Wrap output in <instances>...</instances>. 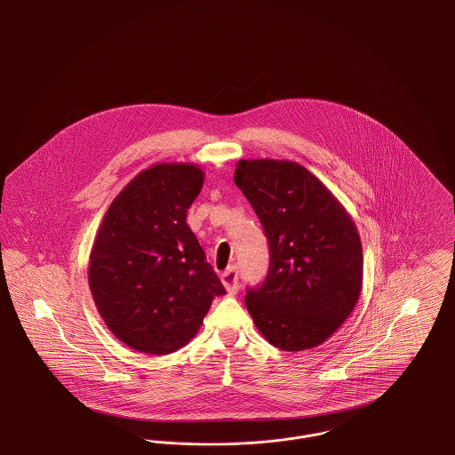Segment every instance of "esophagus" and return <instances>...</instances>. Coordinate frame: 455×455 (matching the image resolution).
Segmentation results:
<instances>
[{
  "mask_svg": "<svg viewBox=\"0 0 455 455\" xmlns=\"http://www.w3.org/2000/svg\"><path fill=\"white\" fill-rule=\"evenodd\" d=\"M221 283L225 286V290L230 293V295H235L238 290V275L237 269L232 266L228 267L223 275H221Z\"/></svg>",
  "mask_w": 455,
  "mask_h": 455,
  "instance_id": "esophagus-1",
  "label": "esophagus"
}]
</instances>
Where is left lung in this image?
Instances as JSON below:
<instances>
[{"label": "left lung", "mask_w": 455, "mask_h": 455, "mask_svg": "<svg viewBox=\"0 0 455 455\" xmlns=\"http://www.w3.org/2000/svg\"><path fill=\"white\" fill-rule=\"evenodd\" d=\"M238 189L269 242V271L245 295L262 338L284 351L321 347L349 317L363 283L358 228L324 182L291 160H238Z\"/></svg>", "instance_id": "8db88e82"}]
</instances>
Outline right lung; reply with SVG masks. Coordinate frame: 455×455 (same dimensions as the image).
I'll return each instance as SVG.
<instances>
[{
    "label": "right lung",
    "mask_w": 455,
    "mask_h": 455,
    "mask_svg": "<svg viewBox=\"0 0 455 455\" xmlns=\"http://www.w3.org/2000/svg\"><path fill=\"white\" fill-rule=\"evenodd\" d=\"M203 182L197 164H155L114 197L93 240L92 299L108 331L136 351L186 347L225 293L186 221Z\"/></svg>",
    "instance_id": "obj_1"
}]
</instances>
